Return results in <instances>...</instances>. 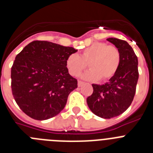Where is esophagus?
<instances>
[{"label": "esophagus", "instance_id": "34e87169", "mask_svg": "<svg viewBox=\"0 0 153 153\" xmlns=\"http://www.w3.org/2000/svg\"><path fill=\"white\" fill-rule=\"evenodd\" d=\"M83 84H84V82H83V81L81 80L78 81V86H82Z\"/></svg>", "mask_w": 153, "mask_h": 153}]
</instances>
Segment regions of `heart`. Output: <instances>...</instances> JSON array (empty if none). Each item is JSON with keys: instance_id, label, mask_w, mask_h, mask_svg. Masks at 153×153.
Listing matches in <instances>:
<instances>
[{"instance_id": "obj_1", "label": "heart", "mask_w": 153, "mask_h": 153, "mask_svg": "<svg viewBox=\"0 0 153 153\" xmlns=\"http://www.w3.org/2000/svg\"><path fill=\"white\" fill-rule=\"evenodd\" d=\"M121 61L120 50L114 45L97 42L86 47L79 55L73 53L67 57L66 67L70 75L78 76L87 67L90 70L83 77L90 80L106 81L117 74Z\"/></svg>"}]
</instances>
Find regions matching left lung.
<instances>
[{"label": "left lung", "mask_w": 153, "mask_h": 153, "mask_svg": "<svg viewBox=\"0 0 153 153\" xmlns=\"http://www.w3.org/2000/svg\"><path fill=\"white\" fill-rule=\"evenodd\" d=\"M120 50L121 61L114 76L102 85L92 84L93 92L86 102L92 112L103 119L120 116L132 103L139 79L138 59L126 40L108 38Z\"/></svg>", "instance_id": "8db88e82"}]
</instances>
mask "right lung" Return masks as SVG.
<instances>
[{
  "label": "right lung",
  "mask_w": 153,
  "mask_h": 153,
  "mask_svg": "<svg viewBox=\"0 0 153 153\" xmlns=\"http://www.w3.org/2000/svg\"><path fill=\"white\" fill-rule=\"evenodd\" d=\"M74 47L34 40L16 56L11 67L13 98L28 117L45 120L55 117L66 106L77 79L70 76L66 60L76 52Z\"/></svg>",
  "instance_id": "add662e5"
}]
</instances>
